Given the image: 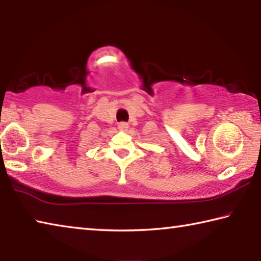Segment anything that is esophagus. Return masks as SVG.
Instances as JSON below:
<instances>
[{"label":"esophagus","mask_w":261,"mask_h":261,"mask_svg":"<svg viewBox=\"0 0 261 261\" xmlns=\"http://www.w3.org/2000/svg\"><path fill=\"white\" fill-rule=\"evenodd\" d=\"M127 127H129V124H127L126 122L118 123V129H120V130H126Z\"/></svg>","instance_id":"obj_1"}]
</instances>
